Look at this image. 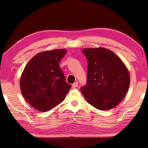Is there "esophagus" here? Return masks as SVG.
<instances>
[{
  "mask_svg": "<svg viewBox=\"0 0 148 148\" xmlns=\"http://www.w3.org/2000/svg\"><path fill=\"white\" fill-rule=\"evenodd\" d=\"M77 85H78V83L77 82H75L73 84H72V88H76L77 86Z\"/></svg>",
  "mask_w": 148,
  "mask_h": 148,
  "instance_id": "34e87169",
  "label": "esophagus"
}]
</instances>
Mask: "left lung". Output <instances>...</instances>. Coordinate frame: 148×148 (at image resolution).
I'll use <instances>...</instances> for the list:
<instances>
[{"instance_id": "8db88e82", "label": "left lung", "mask_w": 148, "mask_h": 148, "mask_svg": "<svg viewBox=\"0 0 148 148\" xmlns=\"http://www.w3.org/2000/svg\"><path fill=\"white\" fill-rule=\"evenodd\" d=\"M88 60L87 84L81 91L86 101L102 111L114 108L130 86L129 72L114 53L104 48H84Z\"/></svg>"}]
</instances>
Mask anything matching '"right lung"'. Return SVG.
<instances>
[{"instance_id": "obj_1", "label": "right lung", "mask_w": 148, "mask_h": 148, "mask_svg": "<svg viewBox=\"0 0 148 148\" xmlns=\"http://www.w3.org/2000/svg\"><path fill=\"white\" fill-rule=\"evenodd\" d=\"M66 52L65 49L40 52L28 62L22 72V95L38 111L46 112L54 108L64 101L71 89L59 67Z\"/></svg>"}]
</instances>
